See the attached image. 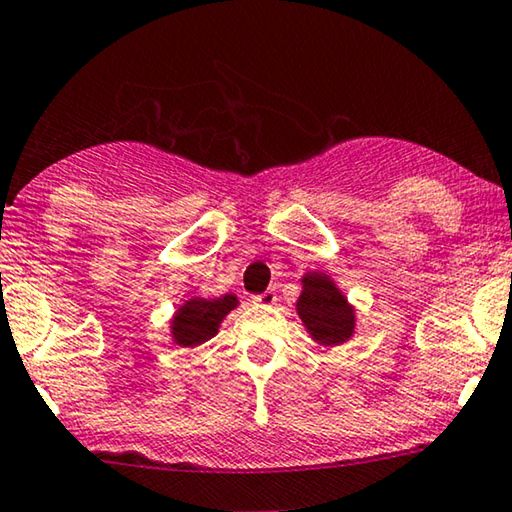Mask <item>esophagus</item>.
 Here are the masks:
<instances>
[{
	"mask_svg": "<svg viewBox=\"0 0 512 512\" xmlns=\"http://www.w3.org/2000/svg\"><path fill=\"white\" fill-rule=\"evenodd\" d=\"M254 304L256 306H274L277 304V293H274V290H265V293L254 297Z\"/></svg>",
	"mask_w": 512,
	"mask_h": 512,
	"instance_id": "esophagus-1",
	"label": "esophagus"
}]
</instances>
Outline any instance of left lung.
I'll return each mask as SVG.
<instances>
[{
  "label": "left lung",
  "instance_id": "left-lung-1",
  "mask_svg": "<svg viewBox=\"0 0 512 512\" xmlns=\"http://www.w3.org/2000/svg\"><path fill=\"white\" fill-rule=\"evenodd\" d=\"M297 316L311 338L325 348H334L355 336L357 313L343 290L325 272H306L297 297Z\"/></svg>",
  "mask_w": 512,
  "mask_h": 512
}]
</instances>
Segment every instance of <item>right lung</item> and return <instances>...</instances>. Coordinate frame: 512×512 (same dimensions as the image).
Returning <instances> with one entry per match:
<instances>
[{
  "instance_id": "1",
  "label": "right lung",
  "mask_w": 512,
  "mask_h": 512,
  "mask_svg": "<svg viewBox=\"0 0 512 512\" xmlns=\"http://www.w3.org/2000/svg\"><path fill=\"white\" fill-rule=\"evenodd\" d=\"M238 297H190L178 306L171 318V338L180 348H196V345L210 341L217 334L222 320L238 306Z\"/></svg>"
}]
</instances>
